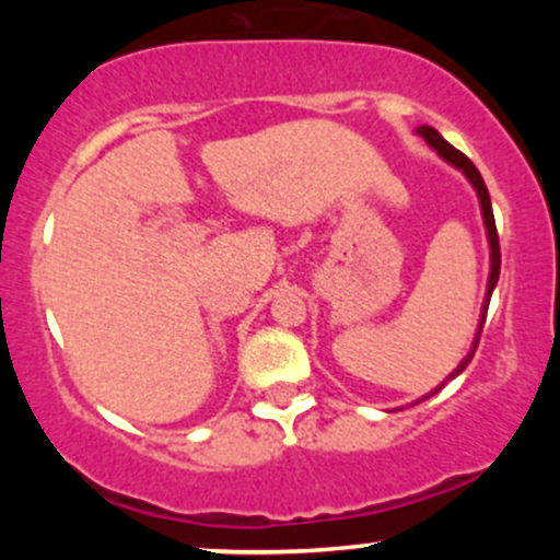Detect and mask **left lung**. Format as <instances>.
<instances>
[{"label":"left lung","mask_w":560,"mask_h":560,"mask_svg":"<svg viewBox=\"0 0 560 560\" xmlns=\"http://www.w3.org/2000/svg\"><path fill=\"white\" fill-rule=\"evenodd\" d=\"M419 133L423 139L429 141V144L434 147L436 152H440L442 158L447 160V163H453L455 168H460L466 173V178L468 182L474 184V189H477V195H479V202H481V215H485V226H487V236H490V249H492V271H490V284H487V300H485V307H481V318H479V331H477V339H474V350H477V345H479V334H481V329H485V318H487V307H490V298H492V289H494V284H498V276H500V240H498V226H494V215H492V202H490V191H487V186H485V178H481V173L477 171V165L471 163V160H468L464 152L460 150H455L453 144H447L445 139L440 137V133L434 131L432 126H421L419 128ZM474 350L468 352V358L464 363L458 365V369L453 371V374H450V378H455L460 374V371L466 369L468 363H471V358H474ZM442 387H445V384H442ZM440 387V389H442ZM440 389H434V392H429L427 397H432V395H436V392ZM427 397H423V400H427Z\"/></svg>","instance_id":"left-lung-1"}]
</instances>
